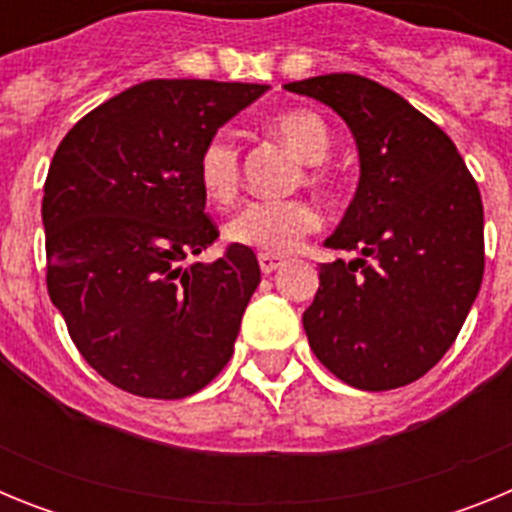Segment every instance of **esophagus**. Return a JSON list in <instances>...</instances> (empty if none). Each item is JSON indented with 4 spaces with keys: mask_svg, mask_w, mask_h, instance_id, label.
I'll use <instances>...</instances> for the list:
<instances>
[{
    "mask_svg": "<svg viewBox=\"0 0 512 512\" xmlns=\"http://www.w3.org/2000/svg\"><path fill=\"white\" fill-rule=\"evenodd\" d=\"M259 266L264 274H271V271H277L282 266V259L274 256V253H259Z\"/></svg>",
    "mask_w": 512,
    "mask_h": 512,
    "instance_id": "obj_1",
    "label": "esophagus"
}]
</instances>
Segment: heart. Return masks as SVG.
<instances>
[{"mask_svg": "<svg viewBox=\"0 0 512 512\" xmlns=\"http://www.w3.org/2000/svg\"><path fill=\"white\" fill-rule=\"evenodd\" d=\"M274 135L287 143L302 161H307L305 182L328 192L333 176L320 161L330 153V130L323 117L312 110H287L271 120ZM197 182L202 194L217 207H228L241 187L238 148L223 135L207 140L197 158ZM320 215L307 200L251 202L225 228L235 246L259 248L261 253H289L300 246L305 235L318 230Z\"/></svg>", "mask_w": 512, "mask_h": 512, "instance_id": "heart-1", "label": "heart"}]
</instances>
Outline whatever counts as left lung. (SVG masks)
I'll return each instance as SVG.
<instances>
[{"instance_id":"obj_1","label":"left lung","mask_w":512,"mask_h":512,"mask_svg":"<svg viewBox=\"0 0 512 512\" xmlns=\"http://www.w3.org/2000/svg\"><path fill=\"white\" fill-rule=\"evenodd\" d=\"M284 89L328 104L359 148V189L325 246L359 253L320 266L302 315L320 364L356 390L405 387L459 336L485 274V215L454 140L408 99L356 74Z\"/></svg>"}]
</instances>
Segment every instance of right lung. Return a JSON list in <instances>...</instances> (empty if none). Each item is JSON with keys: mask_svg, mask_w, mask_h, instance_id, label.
<instances>
[{"mask_svg": "<svg viewBox=\"0 0 512 512\" xmlns=\"http://www.w3.org/2000/svg\"><path fill=\"white\" fill-rule=\"evenodd\" d=\"M266 84L153 79L66 133L43 187L45 282L94 372L153 400L200 392L233 356L261 282L246 246L182 266L217 238L197 158Z\"/></svg>", "mask_w": 512, "mask_h": 512, "instance_id": "1", "label": "right lung"}]
</instances>
